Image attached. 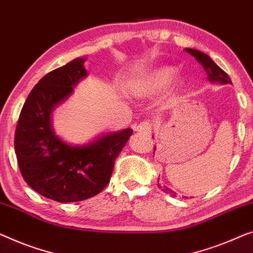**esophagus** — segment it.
Wrapping results in <instances>:
<instances>
[{"instance_id":"obj_1","label":"esophagus","mask_w":253,"mask_h":253,"mask_svg":"<svg viewBox=\"0 0 253 253\" xmlns=\"http://www.w3.org/2000/svg\"><path fill=\"white\" fill-rule=\"evenodd\" d=\"M136 130L138 131V133H141V134L151 135V133H152V124L149 123V122L141 123L136 127Z\"/></svg>"}]
</instances>
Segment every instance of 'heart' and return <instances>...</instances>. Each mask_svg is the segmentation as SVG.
<instances>
[{"label": "heart", "instance_id": "heart-1", "mask_svg": "<svg viewBox=\"0 0 253 253\" xmlns=\"http://www.w3.org/2000/svg\"><path fill=\"white\" fill-rule=\"evenodd\" d=\"M175 75V69L171 67L158 68L150 73L144 79L130 84L128 90L135 96H151L160 93L170 84Z\"/></svg>", "mask_w": 253, "mask_h": 253}]
</instances>
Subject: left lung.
Instances as JSON below:
<instances>
[{
    "mask_svg": "<svg viewBox=\"0 0 253 253\" xmlns=\"http://www.w3.org/2000/svg\"><path fill=\"white\" fill-rule=\"evenodd\" d=\"M185 51L191 55H193L194 58L201 63L202 67L205 68L207 75H208V79L210 83H212V84H221V85L231 84L232 85V81L231 78L228 77V75L226 74L220 67H218L209 55H207L201 51L194 50V48H185ZM154 151H156V146H154ZM158 186L161 188V191H164L165 193L171 195V197H175L176 195V193L171 190V188H169L165 185L161 186L159 184H158Z\"/></svg>",
    "mask_w": 253,
    "mask_h": 253,
    "instance_id": "left-lung-1",
    "label": "left lung"
}]
</instances>
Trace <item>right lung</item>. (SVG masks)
<instances>
[{"instance_id":"1","label":"right lung","mask_w":253,"mask_h":253,"mask_svg":"<svg viewBox=\"0 0 253 253\" xmlns=\"http://www.w3.org/2000/svg\"><path fill=\"white\" fill-rule=\"evenodd\" d=\"M85 58L56 68L32 89L19 116L14 151L25 182L43 197L68 203L99 194L110 180L133 129L109 131L86 144H69L55 134L52 114L87 77Z\"/></svg>"}]
</instances>
